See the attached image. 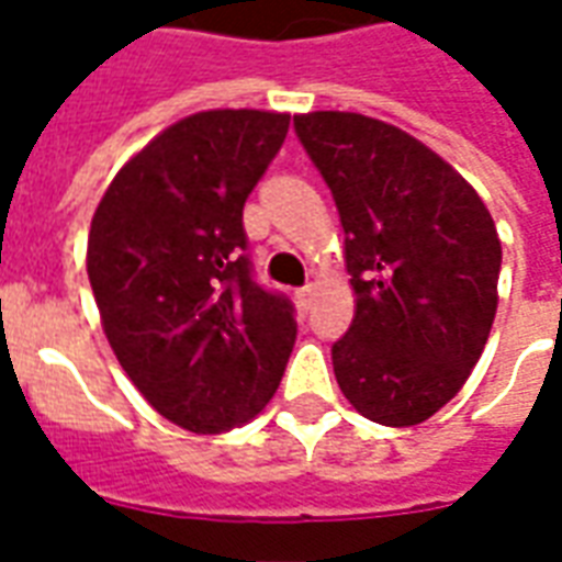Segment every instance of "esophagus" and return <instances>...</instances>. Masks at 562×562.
Listing matches in <instances>:
<instances>
[{
	"instance_id": "1",
	"label": "esophagus",
	"mask_w": 562,
	"mask_h": 562,
	"mask_svg": "<svg viewBox=\"0 0 562 562\" xmlns=\"http://www.w3.org/2000/svg\"><path fill=\"white\" fill-rule=\"evenodd\" d=\"M313 297H316V285H313V282H306L304 289H297V292H294V304L301 306V310H310V306H313Z\"/></svg>"
}]
</instances>
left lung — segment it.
Returning a JSON list of instances; mask_svg holds the SVG:
<instances>
[{"instance_id": "obj_1", "label": "left lung", "mask_w": 562, "mask_h": 562, "mask_svg": "<svg viewBox=\"0 0 562 562\" xmlns=\"http://www.w3.org/2000/svg\"><path fill=\"white\" fill-rule=\"evenodd\" d=\"M294 128L346 232L355 318L330 346L337 385L370 422H427L463 389L494 325V220L403 128L349 111L297 114Z\"/></svg>"}]
</instances>
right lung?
Masks as SVG:
<instances>
[{
  "mask_svg": "<svg viewBox=\"0 0 562 562\" xmlns=\"http://www.w3.org/2000/svg\"><path fill=\"white\" fill-rule=\"evenodd\" d=\"M289 114L201 111L116 171L95 207L87 273L104 337L135 389L192 434L252 422L280 389L297 325L252 280L244 204Z\"/></svg>",
  "mask_w": 562,
  "mask_h": 562,
  "instance_id": "obj_1",
  "label": "right lung"
}]
</instances>
